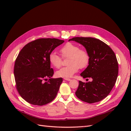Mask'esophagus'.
<instances>
[{
    "label": "esophagus",
    "mask_w": 131,
    "mask_h": 131,
    "mask_svg": "<svg viewBox=\"0 0 131 131\" xmlns=\"http://www.w3.org/2000/svg\"><path fill=\"white\" fill-rule=\"evenodd\" d=\"M64 79L65 80H67V81H70L71 79H69V78H64Z\"/></svg>",
    "instance_id": "obj_1"
}]
</instances>
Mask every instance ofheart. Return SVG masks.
Instances as JSON below:
<instances>
[{"label": "heart", "mask_w": 131, "mask_h": 131, "mask_svg": "<svg viewBox=\"0 0 131 131\" xmlns=\"http://www.w3.org/2000/svg\"><path fill=\"white\" fill-rule=\"evenodd\" d=\"M63 57H68L67 66L62 67L56 74L58 77L69 78L77 73L79 68H84L88 66L90 56L85 50L80 49L78 45L72 42H67L60 50ZM49 62L54 67L58 68L61 65V57L54 51L49 56Z\"/></svg>", "instance_id": "1"}]
</instances>
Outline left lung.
I'll use <instances>...</instances> for the list:
<instances>
[{"mask_svg":"<svg viewBox=\"0 0 131 131\" xmlns=\"http://www.w3.org/2000/svg\"><path fill=\"white\" fill-rule=\"evenodd\" d=\"M69 41H75L85 47L90 56V62L80 75L83 78L92 79L91 82L86 83L79 81L75 94L80 100L89 103L102 101L110 93L117 78L118 67L115 53L98 39L75 37Z\"/></svg>","mask_w":131,"mask_h":131,"instance_id":"1","label":"left lung"}]
</instances>
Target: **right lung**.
<instances>
[{
	"label": "right lung",
	"instance_id": "add662e5",
	"mask_svg": "<svg viewBox=\"0 0 131 131\" xmlns=\"http://www.w3.org/2000/svg\"><path fill=\"white\" fill-rule=\"evenodd\" d=\"M64 42L55 38L37 39L27 43L18 53L14 71L16 89L29 103L43 105L56 97L63 79L51 78L54 72L49 56Z\"/></svg>",
	"mask_w": 131,
	"mask_h": 131
}]
</instances>
